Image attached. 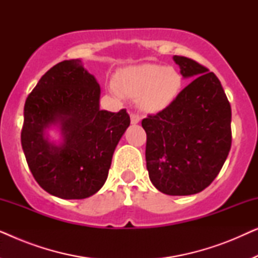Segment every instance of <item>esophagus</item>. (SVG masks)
I'll use <instances>...</instances> for the list:
<instances>
[{
    "label": "esophagus",
    "mask_w": 258,
    "mask_h": 258,
    "mask_svg": "<svg viewBox=\"0 0 258 258\" xmlns=\"http://www.w3.org/2000/svg\"><path fill=\"white\" fill-rule=\"evenodd\" d=\"M130 121H132L133 124H137L141 121V117L137 114H132L130 115Z\"/></svg>",
    "instance_id": "esophagus-1"
}]
</instances>
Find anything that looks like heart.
<instances>
[{
  "instance_id": "b5f03b06",
  "label": "heart",
  "mask_w": 258,
  "mask_h": 258,
  "mask_svg": "<svg viewBox=\"0 0 258 258\" xmlns=\"http://www.w3.org/2000/svg\"><path fill=\"white\" fill-rule=\"evenodd\" d=\"M182 88L183 77L174 67L147 63L119 70L110 90L118 96L137 98L143 111L156 114L174 103Z\"/></svg>"
}]
</instances>
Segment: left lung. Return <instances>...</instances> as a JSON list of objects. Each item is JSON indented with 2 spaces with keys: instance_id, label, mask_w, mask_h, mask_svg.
<instances>
[{
  "instance_id": "obj_1",
  "label": "left lung",
  "mask_w": 258,
  "mask_h": 258,
  "mask_svg": "<svg viewBox=\"0 0 258 258\" xmlns=\"http://www.w3.org/2000/svg\"><path fill=\"white\" fill-rule=\"evenodd\" d=\"M194 79L174 103L143 118L146 161L155 188L171 196L194 195L211 184L231 147V107L220 80L200 63L174 56Z\"/></svg>"
}]
</instances>
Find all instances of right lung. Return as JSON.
Returning a JSON list of instances; mask_svg holds the SVG:
<instances>
[{
  "label": "right lung",
  "instance_id": "obj_1",
  "mask_svg": "<svg viewBox=\"0 0 258 258\" xmlns=\"http://www.w3.org/2000/svg\"><path fill=\"white\" fill-rule=\"evenodd\" d=\"M101 88L81 59L62 61L41 77L24 104L21 143L42 189L63 200H82L107 181L115 148L130 124L125 109H100ZM58 125L62 142L48 141Z\"/></svg>",
  "mask_w": 258,
  "mask_h": 258
}]
</instances>
